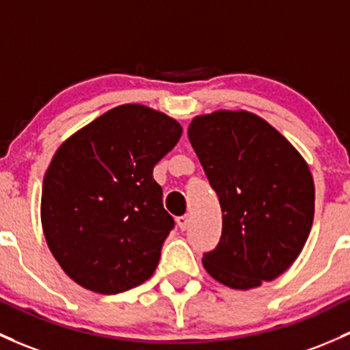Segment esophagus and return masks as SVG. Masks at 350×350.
<instances>
[{"mask_svg":"<svg viewBox=\"0 0 350 350\" xmlns=\"http://www.w3.org/2000/svg\"><path fill=\"white\" fill-rule=\"evenodd\" d=\"M176 223H178V226L181 228L183 231H185L186 228H187V224H189V218H187V215L178 216V218H176Z\"/></svg>","mask_w":350,"mask_h":350,"instance_id":"obj_1","label":"esophagus"}]
</instances>
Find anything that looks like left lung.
I'll return each instance as SVG.
<instances>
[{
    "mask_svg": "<svg viewBox=\"0 0 350 350\" xmlns=\"http://www.w3.org/2000/svg\"><path fill=\"white\" fill-rule=\"evenodd\" d=\"M187 135L223 211L219 243L203 255L206 271L238 290L277 278L300 255L314 221L315 186L304 157L243 110L196 117Z\"/></svg>",
    "mask_w": 350,
    "mask_h": 350,
    "instance_id": "obj_1",
    "label": "left lung"
}]
</instances>
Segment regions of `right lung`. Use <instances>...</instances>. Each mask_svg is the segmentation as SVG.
<instances>
[{
    "label": "right lung",
    "mask_w": 350,
    "mask_h": 350,
    "mask_svg": "<svg viewBox=\"0 0 350 350\" xmlns=\"http://www.w3.org/2000/svg\"><path fill=\"white\" fill-rule=\"evenodd\" d=\"M181 134L171 117L127 104L57 150L43 179V231L55 260L83 288L116 295L154 273L174 219L152 169Z\"/></svg>",
    "instance_id": "1"
}]
</instances>
